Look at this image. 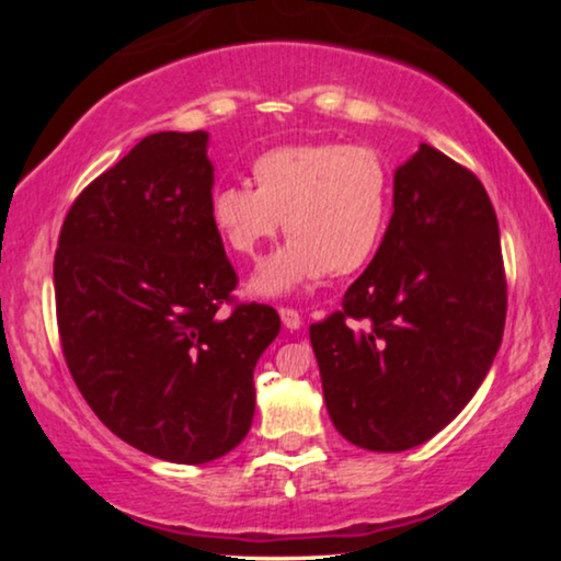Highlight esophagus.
Listing matches in <instances>:
<instances>
[{"instance_id":"obj_1","label":"esophagus","mask_w":561,"mask_h":561,"mask_svg":"<svg viewBox=\"0 0 561 561\" xmlns=\"http://www.w3.org/2000/svg\"><path fill=\"white\" fill-rule=\"evenodd\" d=\"M278 313H280L283 327L290 329V332H296V329H301L304 321H301V317H298V311H294V309H280Z\"/></svg>"}]
</instances>
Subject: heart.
Listing matches in <instances>:
<instances>
[{"label":"heart","instance_id":"1","mask_svg":"<svg viewBox=\"0 0 561 561\" xmlns=\"http://www.w3.org/2000/svg\"><path fill=\"white\" fill-rule=\"evenodd\" d=\"M252 181L221 183L209 196L214 232L237 257H255L286 229L288 244L252 275V294L283 296L321 278L352 275L378 255L393 183L365 145H280L252 160Z\"/></svg>","mask_w":561,"mask_h":561}]
</instances>
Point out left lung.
Segmentation results:
<instances>
[{
	"label": "left lung",
	"mask_w": 561,
	"mask_h": 561,
	"mask_svg": "<svg viewBox=\"0 0 561 561\" xmlns=\"http://www.w3.org/2000/svg\"><path fill=\"white\" fill-rule=\"evenodd\" d=\"M503 327L501 229L488 191L421 142L393 173L378 255L342 311L309 329L329 419L355 447H419L478 393Z\"/></svg>",
	"instance_id": "obj_1"
}]
</instances>
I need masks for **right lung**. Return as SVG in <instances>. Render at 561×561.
<instances>
[{
	"label": "right lung",
	"mask_w": 561,
	"mask_h": 561,
	"mask_svg": "<svg viewBox=\"0 0 561 561\" xmlns=\"http://www.w3.org/2000/svg\"><path fill=\"white\" fill-rule=\"evenodd\" d=\"M209 133L142 137L76 198L53 280L64 355L99 421L145 455L204 465L255 416L252 373L280 332L263 304L221 313L237 273L209 219Z\"/></svg>",
	"instance_id": "obj_1"
}]
</instances>
